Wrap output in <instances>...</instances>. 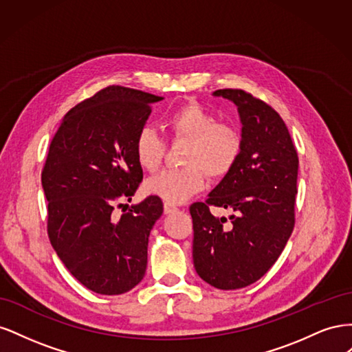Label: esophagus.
Returning a JSON list of instances; mask_svg holds the SVG:
<instances>
[{
	"instance_id": "1",
	"label": "esophagus",
	"mask_w": 352,
	"mask_h": 352,
	"mask_svg": "<svg viewBox=\"0 0 352 352\" xmlns=\"http://www.w3.org/2000/svg\"><path fill=\"white\" fill-rule=\"evenodd\" d=\"M179 208L176 207V206H173V204H170V202H164V212L166 214H172V212H175V211H177Z\"/></svg>"
}]
</instances>
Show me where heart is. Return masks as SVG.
Instances as JSON below:
<instances>
[{
	"label": "heart",
	"mask_w": 352,
	"mask_h": 352,
	"mask_svg": "<svg viewBox=\"0 0 352 352\" xmlns=\"http://www.w3.org/2000/svg\"><path fill=\"white\" fill-rule=\"evenodd\" d=\"M166 126L173 140L188 141L179 168L164 170L145 185L146 192L180 204L201 192L206 175L225 177L235 167L242 153V136L235 126L221 123L214 113L198 102H188L170 113ZM138 164L150 173L157 172L166 154V142L151 126H142L133 141Z\"/></svg>",
	"instance_id": "b5f03b06"
}]
</instances>
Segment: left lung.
Wrapping results in <instances>:
<instances>
[{"label":"left lung","mask_w":352,"mask_h":352,"mask_svg":"<svg viewBox=\"0 0 352 352\" xmlns=\"http://www.w3.org/2000/svg\"><path fill=\"white\" fill-rule=\"evenodd\" d=\"M235 102L242 123V153L206 202L189 207L192 257L202 280L217 289H239L279 258L295 225L298 154L279 113L242 89H217ZM232 209L226 218L209 207Z\"/></svg>","instance_id":"8db88e82"}]
</instances>
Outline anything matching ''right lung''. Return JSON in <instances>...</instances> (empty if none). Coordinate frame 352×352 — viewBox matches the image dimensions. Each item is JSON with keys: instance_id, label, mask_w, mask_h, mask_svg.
Segmentation results:
<instances>
[{"instance_id": "add662e5", "label": "right lung", "mask_w": 352, "mask_h": 352, "mask_svg": "<svg viewBox=\"0 0 352 352\" xmlns=\"http://www.w3.org/2000/svg\"><path fill=\"white\" fill-rule=\"evenodd\" d=\"M157 95L111 85L65 116L42 170L48 238L66 269L101 295H120L144 279L148 236L163 214L157 195L113 214L142 182L133 153Z\"/></svg>"}]
</instances>
